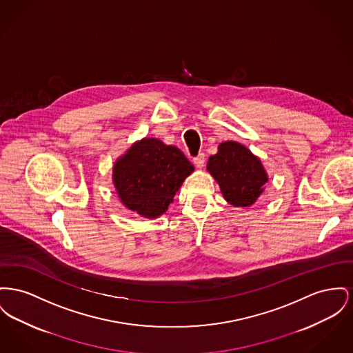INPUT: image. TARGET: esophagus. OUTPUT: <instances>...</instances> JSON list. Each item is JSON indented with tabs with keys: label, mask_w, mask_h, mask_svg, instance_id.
Listing matches in <instances>:
<instances>
[{
	"label": "esophagus",
	"mask_w": 353,
	"mask_h": 353,
	"mask_svg": "<svg viewBox=\"0 0 353 353\" xmlns=\"http://www.w3.org/2000/svg\"><path fill=\"white\" fill-rule=\"evenodd\" d=\"M193 164L197 166V168H203L205 164V154L204 153H199V156H196L193 159Z\"/></svg>",
	"instance_id": "esophagus-1"
}]
</instances>
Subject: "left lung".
<instances>
[{"label": "left lung", "instance_id": "obj_1", "mask_svg": "<svg viewBox=\"0 0 353 353\" xmlns=\"http://www.w3.org/2000/svg\"><path fill=\"white\" fill-rule=\"evenodd\" d=\"M217 149L208 159L207 170L217 181L224 199L233 207L253 205L270 181L260 159L236 141H224Z\"/></svg>", "mask_w": 353, "mask_h": 353}]
</instances>
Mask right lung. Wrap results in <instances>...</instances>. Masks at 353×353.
<instances>
[{"instance_id": "add662e5", "label": "right lung", "mask_w": 353, "mask_h": 353, "mask_svg": "<svg viewBox=\"0 0 353 353\" xmlns=\"http://www.w3.org/2000/svg\"><path fill=\"white\" fill-rule=\"evenodd\" d=\"M193 170L179 148L144 137L116 160L112 180L125 208L141 217L157 219Z\"/></svg>"}]
</instances>
